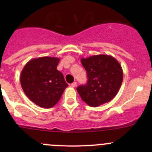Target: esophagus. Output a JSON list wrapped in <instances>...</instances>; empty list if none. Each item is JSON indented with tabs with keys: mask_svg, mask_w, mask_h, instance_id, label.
<instances>
[{
	"mask_svg": "<svg viewBox=\"0 0 152 152\" xmlns=\"http://www.w3.org/2000/svg\"><path fill=\"white\" fill-rule=\"evenodd\" d=\"M76 85H77V84H76V82H73V83H72L71 85H70V86H71L72 87H75L76 86Z\"/></svg>",
	"mask_w": 152,
	"mask_h": 152,
	"instance_id": "34e87169",
	"label": "esophagus"
}]
</instances>
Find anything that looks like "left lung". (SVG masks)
Returning a JSON list of instances; mask_svg holds the SVG:
<instances>
[{"label":"left lung","mask_w":152,"mask_h":152,"mask_svg":"<svg viewBox=\"0 0 152 152\" xmlns=\"http://www.w3.org/2000/svg\"><path fill=\"white\" fill-rule=\"evenodd\" d=\"M87 74V83L77 87L82 100L96 107L110 102L117 95L122 82L123 70L118 61L110 55H94L82 58Z\"/></svg>","instance_id":"obj_1"}]
</instances>
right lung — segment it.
<instances>
[{"mask_svg":"<svg viewBox=\"0 0 152 152\" xmlns=\"http://www.w3.org/2000/svg\"><path fill=\"white\" fill-rule=\"evenodd\" d=\"M59 58L43 56L31 59L22 70L20 84L27 97L42 108L57 104L68 86L57 70Z\"/></svg>","mask_w":152,"mask_h":152,"instance_id":"add662e5","label":"right lung"}]
</instances>
